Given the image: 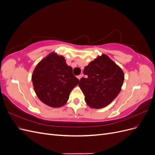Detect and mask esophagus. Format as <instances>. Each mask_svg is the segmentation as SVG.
<instances>
[{
	"mask_svg": "<svg viewBox=\"0 0 155 155\" xmlns=\"http://www.w3.org/2000/svg\"><path fill=\"white\" fill-rule=\"evenodd\" d=\"M82 76H83V74H80V75H79V76H78V78L79 79V80H80V79L82 78Z\"/></svg>",
	"mask_w": 155,
	"mask_h": 155,
	"instance_id": "obj_1",
	"label": "esophagus"
}]
</instances>
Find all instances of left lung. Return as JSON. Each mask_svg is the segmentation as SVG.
Masks as SVG:
<instances>
[{
    "label": "left lung",
    "mask_w": 155,
    "mask_h": 155,
    "mask_svg": "<svg viewBox=\"0 0 155 155\" xmlns=\"http://www.w3.org/2000/svg\"><path fill=\"white\" fill-rule=\"evenodd\" d=\"M79 86L85 95L86 104L94 109L109 105L120 93L124 81L121 68L105 54L95 59L83 70Z\"/></svg>",
    "instance_id": "8db88e82"
}]
</instances>
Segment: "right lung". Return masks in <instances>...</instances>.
Masks as SVG:
<instances>
[{
  "label": "right lung",
  "mask_w": 155,
  "mask_h": 155,
  "mask_svg": "<svg viewBox=\"0 0 155 155\" xmlns=\"http://www.w3.org/2000/svg\"><path fill=\"white\" fill-rule=\"evenodd\" d=\"M34 91L39 99L51 107L67 102L70 92L79 79L72 73L64 58L51 52L37 64L31 76Z\"/></svg>",
  "instance_id": "1"
}]
</instances>
